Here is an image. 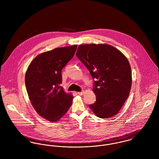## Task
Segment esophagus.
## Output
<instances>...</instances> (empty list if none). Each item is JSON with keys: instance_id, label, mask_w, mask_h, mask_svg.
Returning <instances> with one entry per match:
<instances>
[{"instance_id": "34e87169", "label": "esophagus", "mask_w": 159, "mask_h": 159, "mask_svg": "<svg viewBox=\"0 0 159 159\" xmlns=\"http://www.w3.org/2000/svg\"><path fill=\"white\" fill-rule=\"evenodd\" d=\"M84 91H81V92H78V95H83L84 94Z\"/></svg>"}]
</instances>
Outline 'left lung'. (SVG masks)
<instances>
[{
  "label": "left lung",
  "mask_w": 159,
  "mask_h": 159,
  "mask_svg": "<svg viewBox=\"0 0 159 159\" xmlns=\"http://www.w3.org/2000/svg\"><path fill=\"white\" fill-rule=\"evenodd\" d=\"M77 57L93 80L96 101L89 107L97 116L113 117L127 99L132 86V71L125 56L106 44L79 46Z\"/></svg>",
  "instance_id": "left-lung-1"
}]
</instances>
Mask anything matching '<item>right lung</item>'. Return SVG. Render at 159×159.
<instances>
[{
    "mask_svg": "<svg viewBox=\"0 0 159 159\" xmlns=\"http://www.w3.org/2000/svg\"><path fill=\"white\" fill-rule=\"evenodd\" d=\"M77 45L57 48L37 56L30 64L25 83L30 102L37 113L50 122L59 120L71 105L73 96L62 83V68L75 55Z\"/></svg>",
    "mask_w": 159,
    "mask_h": 159,
    "instance_id": "obj_1",
    "label": "right lung"
}]
</instances>
